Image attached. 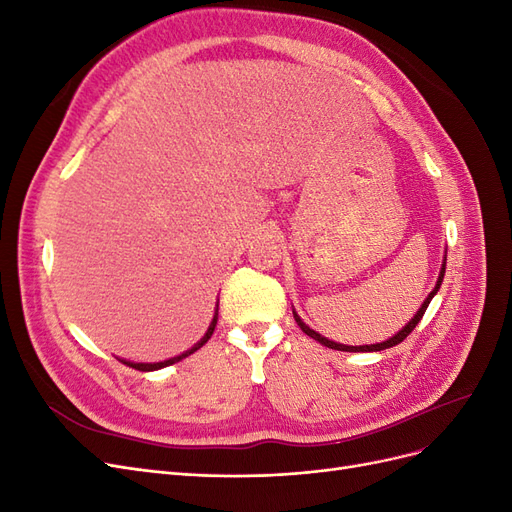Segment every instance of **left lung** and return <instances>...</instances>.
I'll return each mask as SVG.
<instances>
[{"mask_svg":"<svg viewBox=\"0 0 512 512\" xmlns=\"http://www.w3.org/2000/svg\"><path fill=\"white\" fill-rule=\"evenodd\" d=\"M444 271H446V252H444V260H442V267H440V275H438V282H436V286H433V290L427 294V299L423 301V305L418 307V312L410 318V322L406 324L404 329H401L399 333H395L393 337H389L386 339V342H380V344H365V346H346V344H337V342H333V339H327V337H322L320 333H316L314 329H309L307 324L301 320V316L294 312L292 309V316H294V320H297V324L301 327V331L305 333V335H309L312 339H316V342H320L322 346H327V348H333V350H342V352H378V350H386V348H393V346H397V344H401L404 342V339L414 331V327L418 322H421V318H423V314H425V309H427V305L431 303V299L436 297L438 294V290H440V286H442V280H444Z\"/></svg>","mask_w":512,"mask_h":512,"instance_id":"left-lung-1","label":"left lung"}]
</instances>
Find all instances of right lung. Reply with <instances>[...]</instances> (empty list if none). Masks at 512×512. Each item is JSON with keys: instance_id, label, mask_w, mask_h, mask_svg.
Listing matches in <instances>:
<instances>
[{"instance_id": "1", "label": "right lung", "mask_w": 512, "mask_h": 512, "mask_svg": "<svg viewBox=\"0 0 512 512\" xmlns=\"http://www.w3.org/2000/svg\"><path fill=\"white\" fill-rule=\"evenodd\" d=\"M218 303H220V301H218ZM218 307H220V305H215V314H213V320L209 322V329H207V333H205L203 337H200V342H196L190 350H185V352H181V354L173 356V359H166V361H160V363H134V361H126V359H119V361H121V363H126V365H130V367H134V369H138V371H156V369L168 367V365H173V363H179L181 359H185V356L194 354L198 348H203V346L209 342V337L213 335L215 324H218Z\"/></svg>"}]
</instances>
